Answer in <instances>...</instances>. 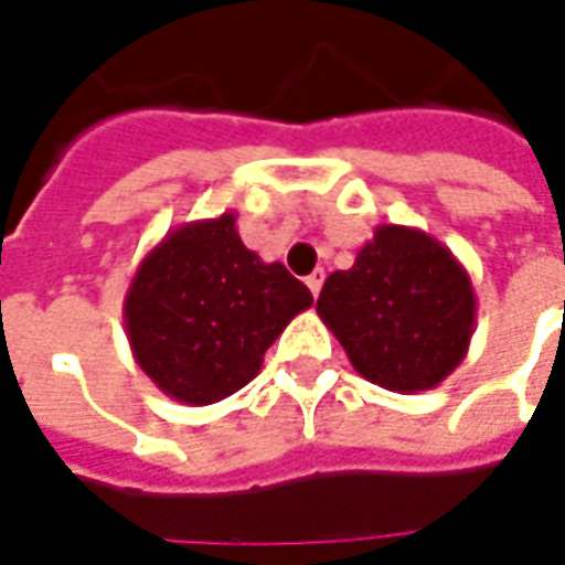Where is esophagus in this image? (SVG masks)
<instances>
[{
  "label": "esophagus",
  "instance_id": "1",
  "mask_svg": "<svg viewBox=\"0 0 565 565\" xmlns=\"http://www.w3.org/2000/svg\"><path fill=\"white\" fill-rule=\"evenodd\" d=\"M323 278H327V275H323V269H315L311 275H308L306 284H308V290H311V296L320 294V287H323Z\"/></svg>",
  "mask_w": 565,
  "mask_h": 565
}]
</instances>
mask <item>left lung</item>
<instances>
[{
  "mask_svg": "<svg viewBox=\"0 0 565 565\" xmlns=\"http://www.w3.org/2000/svg\"><path fill=\"white\" fill-rule=\"evenodd\" d=\"M475 287L462 263L424 230L381 223L351 269L332 271L320 320L351 366L393 393L433 391L460 366L475 332Z\"/></svg>",
  "mask_w": 565,
  "mask_h": 565,
  "instance_id": "obj_1",
  "label": "left lung"
}]
</instances>
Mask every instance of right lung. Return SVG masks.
<instances>
[{
  "label": "right lung",
  "mask_w": 565,
  "mask_h": 565,
  "mask_svg": "<svg viewBox=\"0 0 565 565\" xmlns=\"http://www.w3.org/2000/svg\"><path fill=\"white\" fill-rule=\"evenodd\" d=\"M315 299L281 263H263L235 214L181 223L129 281L124 323L132 356L166 396L221 403L257 379L269 344Z\"/></svg>",
  "instance_id": "add662e5"
}]
</instances>
